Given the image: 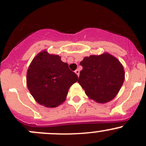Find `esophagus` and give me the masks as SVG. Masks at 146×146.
Segmentation results:
<instances>
[{
    "label": "esophagus",
    "instance_id": "1",
    "mask_svg": "<svg viewBox=\"0 0 146 146\" xmlns=\"http://www.w3.org/2000/svg\"><path fill=\"white\" fill-rule=\"evenodd\" d=\"M75 73H76L77 75H78V76L79 77V75H80V71H79V70H78V69L75 70Z\"/></svg>",
    "mask_w": 146,
    "mask_h": 146
}]
</instances>
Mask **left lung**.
Here are the masks:
<instances>
[{"label": "left lung", "mask_w": 146, "mask_h": 146, "mask_svg": "<svg viewBox=\"0 0 146 146\" xmlns=\"http://www.w3.org/2000/svg\"><path fill=\"white\" fill-rule=\"evenodd\" d=\"M78 82L88 98L104 104L118 94L125 80V71L119 60L108 53L85 57L80 62Z\"/></svg>", "instance_id": "left-lung-1"}]
</instances>
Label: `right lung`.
<instances>
[{
	"label": "right lung",
	"instance_id": "obj_1",
	"mask_svg": "<svg viewBox=\"0 0 146 146\" xmlns=\"http://www.w3.org/2000/svg\"><path fill=\"white\" fill-rule=\"evenodd\" d=\"M78 77L58 55L42 50L36 55L27 72V86L39 104L55 108L66 100L69 88Z\"/></svg>",
	"mask_w": 146,
	"mask_h": 146
}]
</instances>
